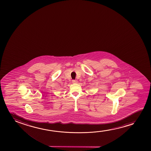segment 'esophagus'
<instances>
[{
  "instance_id": "34e87169",
  "label": "esophagus",
  "mask_w": 151,
  "mask_h": 151,
  "mask_svg": "<svg viewBox=\"0 0 151 151\" xmlns=\"http://www.w3.org/2000/svg\"><path fill=\"white\" fill-rule=\"evenodd\" d=\"M72 83H77L78 82V81H77V80H73V81H72Z\"/></svg>"
}]
</instances>
